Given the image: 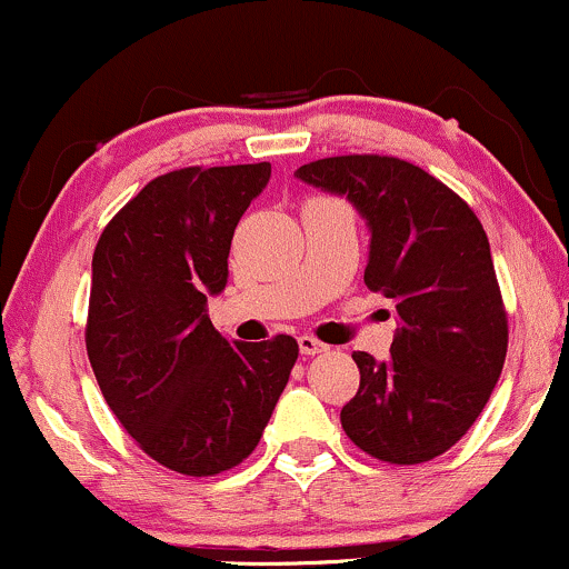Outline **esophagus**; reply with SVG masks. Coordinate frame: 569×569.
<instances>
[{"label": "esophagus", "mask_w": 569, "mask_h": 569, "mask_svg": "<svg viewBox=\"0 0 569 569\" xmlns=\"http://www.w3.org/2000/svg\"><path fill=\"white\" fill-rule=\"evenodd\" d=\"M297 342H299V352H302V356H318V352L329 350L323 342H318L316 337H307V335L299 337Z\"/></svg>", "instance_id": "1"}]
</instances>
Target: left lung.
<instances>
[{"mask_svg":"<svg viewBox=\"0 0 569 569\" xmlns=\"http://www.w3.org/2000/svg\"><path fill=\"white\" fill-rule=\"evenodd\" d=\"M369 227L363 280L396 305L388 361L352 352L361 388L345 433L396 466L428 462L466 436L500 380L508 321L481 221L439 179L398 158L345 154L297 168Z\"/></svg>","mask_w":569,"mask_h":569,"instance_id":"1","label":"left lung"}]
</instances>
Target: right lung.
I'll use <instances>...</instances> for the list:
<instances>
[{"mask_svg": "<svg viewBox=\"0 0 569 569\" xmlns=\"http://www.w3.org/2000/svg\"><path fill=\"white\" fill-rule=\"evenodd\" d=\"M270 162L158 176L93 253L88 358L122 428L160 466L213 476L243 462L299 356L293 337L234 342L213 329L232 234Z\"/></svg>", "mask_w": 569, "mask_h": 569, "instance_id": "obj_1", "label": "right lung"}]
</instances>
